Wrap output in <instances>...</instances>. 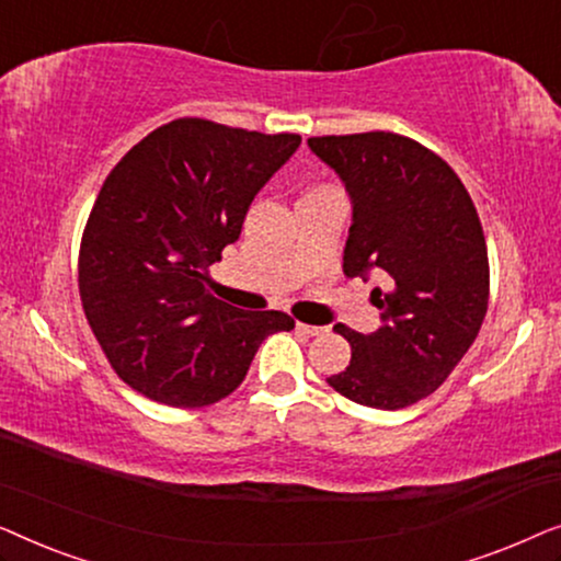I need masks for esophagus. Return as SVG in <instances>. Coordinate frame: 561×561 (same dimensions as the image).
Returning a JSON list of instances; mask_svg holds the SVG:
<instances>
[{"label":"esophagus","instance_id":"obj_1","mask_svg":"<svg viewBox=\"0 0 561 561\" xmlns=\"http://www.w3.org/2000/svg\"><path fill=\"white\" fill-rule=\"evenodd\" d=\"M296 332H298V334H306V336H319V334H324L327 329H324V327L304 324V321H296Z\"/></svg>","mask_w":561,"mask_h":561}]
</instances>
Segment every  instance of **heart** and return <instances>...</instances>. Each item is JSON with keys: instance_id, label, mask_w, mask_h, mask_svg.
I'll list each match as a JSON object with an SVG mask.
<instances>
[{"instance_id": "b5f03b06", "label": "heart", "mask_w": 561, "mask_h": 561, "mask_svg": "<svg viewBox=\"0 0 561 561\" xmlns=\"http://www.w3.org/2000/svg\"><path fill=\"white\" fill-rule=\"evenodd\" d=\"M319 191H324V188H319ZM311 194H317V191H311Z\"/></svg>"}]
</instances>
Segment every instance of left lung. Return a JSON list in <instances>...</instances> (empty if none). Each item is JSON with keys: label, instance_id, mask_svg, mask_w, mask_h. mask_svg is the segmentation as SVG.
I'll return each instance as SVG.
<instances>
[{"label": "left lung", "instance_id": "left-lung-1", "mask_svg": "<svg viewBox=\"0 0 561 561\" xmlns=\"http://www.w3.org/2000/svg\"><path fill=\"white\" fill-rule=\"evenodd\" d=\"M352 202L347 278L378 275L380 327L336 324L352 347L327 378L359 405L398 411L434 393L472 347L488 311L490 267L482 225L457 173L424 145L393 133L309 137Z\"/></svg>", "mask_w": 561, "mask_h": 561}]
</instances>
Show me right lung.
<instances>
[{"instance_id": "add662e5", "label": "right lung", "mask_w": 561, "mask_h": 561, "mask_svg": "<svg viewBox=\"0 0 561 561\" xmlns=\"http://www.w3.org/2000/svg\"><path fill=\"white\" fill-rule=\"evenodd\" d=\"M298 145L186 117L152 129L106 175L83 229L79 290L106 359L137 393L175 409L217 403L265 336L294 329L288 313L234 309L204 283Z\"/></svg>"}]
</instances>
